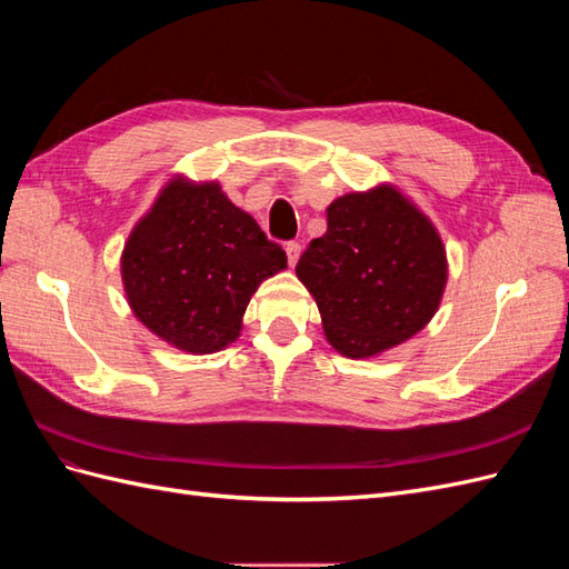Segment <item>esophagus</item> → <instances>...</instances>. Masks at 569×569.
I'll return each instance as SVG.
<instances>
[{
	"instance_id": "obj_1",
	"label": "esophagus",
	"mask_w": 569,
	"mask_h": 569,
	"mask_svg": "<svg viewBox=\"0 0 569 569\" xmlns=\"http://www.w3.org/2000/svg\"><path fill=\"white\" fill-rule=\"evenodd\" d=\"M284 251H287L289 266H297L299 256H301V244H299V242H287V244H284Z\"/></svg>"
}]
</instances>
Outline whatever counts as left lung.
Instances as JSON below:
<instances>
[{
	"label": "left lung",
	"instance_id": "obj_1",
	"mask_svg": "<svg viewBox=\"0 0 569 569\" xmlns=\"http://www.w3.org/2000/svg\"><path fill=\"white\" fill-rule=\"evenodd\" d=\"M297 278L316 299L332 349L372 358L435 318L449 263L432 220L385 182L327 206V232L299 258Z\"/></svg>",
	"mask_w": 569,
	"mask_h": 569
}]
</instances>
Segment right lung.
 Wrapping results in <instances>:
<instances>
[{
  "mask_svg": "<svg viewBox=\"0 0 569 569\" xmlns=\"http://www.w3.org/2000/svg\"><path fill=\"white\" fill-rule=\"evenodd\" d=\"M284 268L282 247L218 182L184 176L163 184L120 256L134 318L194 356L232 343L258 284Z\"/></svg>",
  "mask_w": 569,
  "mask_h": 569,
  "instance_id": "obj_1",
  "label": "right lung"
}]
</instances>
